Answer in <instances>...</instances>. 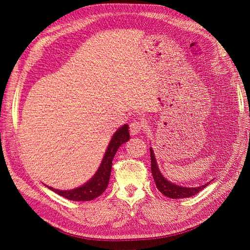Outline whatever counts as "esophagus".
I'll list each match as a JSON object with an SVG mask.
<instances>
[{
  "label": "esophagus",
  "instance_id": "1",
  "mask_svg": "<svg viewBox=\"0 0 250 250\" xmlns=\"http://www.w3.org/2000/svg\"><path fill=\"white\" fill-rule=\"evenodd\" d=\"M144 124H143V121L140 120H133L130 124V132L132 135H135V134H139L142 132V130L144 129Z\"/></svg>",
  "mask_w": 250,
  "mask_h": 250
}]
</instances>
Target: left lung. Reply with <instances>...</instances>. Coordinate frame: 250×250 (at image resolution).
Listing matches in <instances>:
<instances>
[{
  "label": "left lung",
  "instance_id": "left-lung-1",
  "mask_svg": "<svg viewBox=\"0 0 250 250\" xmlns=\"http://www.w3.org/2000/svg\"><path fill=\"white\" fill-rule=\"evenodd\" d=\"M150 158H151V173L153 180H155L156 186L158 190L160 192L167 196V198L171 199H184V198H189V196H192L196 193H199L201 190H203L206 186H208L209 183H207L203 186H200V187L195 188H187V187H182V186H177L173 183H169L167 179L163 177V175L160 173L158 168V164L156 162V157L153 155L152 148H150Z\"/></svg>",
  "mask_w": 250,
  "mask_h": 250
}]
</instances>
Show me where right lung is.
I'll use <instances>...</instances> for the list:
<instances>
[{"label": "right lung", "instance_id": "add662e5", "mask_svg": "<svg viewBox=\"0 0 250 250\" xmlns=\"http://www.w3.org/2000/svg\"><path fill=\"white\" fill-rule=\"evenodd\" d=\"M130 140L129 133V125H125L120 129L116 131L114 136L111 137L110 143L108 144L107 149L104 155L102 163L98 169V172L94 174V176L89 180L88 183L83 185L82 187L73 189V190H57L51 187H48L50 190L55 191L56 193L72 201H91L98 198L102 194L106 187H107L110 172H111V164H113V159L115 153L118 150V148Z\"/></svg>", "mask_w": 250, "mask_h": 250}]
</instances>
